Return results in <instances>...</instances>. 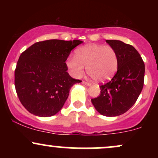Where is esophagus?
Masks as SVG:
<instances>
[{
  "instance_id": "esophagus-1",
  "label": "esophagus",
  "mask_w": 158,
  "mask_h": 158,
  "mask_svg": "<svg viewBox=\"0 0 158 158\" xmlns=\"http://www.w3.org/2000/svg\"><path fill=\"white\" fill-rule=\"evenodd\" d=\"M82 84L87 85V86H90V85H91V83L88 82V81H82Z\"/></svg>"
}]
</instances>
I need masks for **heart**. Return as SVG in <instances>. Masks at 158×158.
Masks as SVG:
<instances>
[{"instance_id":"heart-1","label":"heart","mask_w":158,"mask_h":158,"mask_svg":"<svg viewBox=\"0 0 158 158\" xmlns=\"http://www.w3.org/2000/svg\"><path fill=\"white\" fill-rule=\"evenodd\" d=\"M118 55L110 46L90 44L80 47L75 51V57L68 58L66 65L73 77H81L86 66L88 75L98 82L109 80L118 68Z\"/></svg>"}]
</instances>
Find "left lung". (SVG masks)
Listing matches in <instances>:
<instances>
[{
  "label": "left lung",
  "instance_id": "1",
  "mask_svg": "<svg viewBox=\"0 0 158 158\" xmlns=\"http://www.w3.org/2000/svg\"><path fill=\"white\" fill-rule=\"evenodd\" d=\"M118 55L117 73L99 86L100 95L91 99L95 109L106 117H117L133 106L142 91L145 64L137 50L119 40H106Z\"/></svg>",
  "mask_w": 158,
  "mask_h": 158
}]
</instances>
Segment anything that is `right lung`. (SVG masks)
Masks as SVG:
<instances>
[{"mask_svg": "<svg viewBox=\"0 0 158 158\" xmlns=\"http://www.w3.org/2000/svg\"><path fill=\"white\" fill-rule=\"evenodd\" d=\"M79 40L36 42L20 56L15 86L21 104L38 117L55 115L62 108L70 88L80 80L69 75L65 61Z\"/></svg>", "mask_w": 158, "mask_h": 158, "instance_id": "obj_1", "label": "right lung"}]
</instances>
